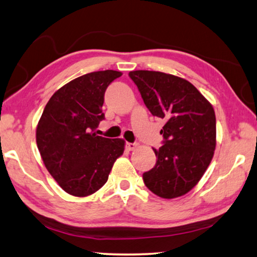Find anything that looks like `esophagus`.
<instances>
[{
	"instance_id": "esophagus-1",
	"label": "esophagus",
	"mask_w": 257,
	"mask_h": 257,
	"mask_svg": "<svg viewBox=\"0 0 257 257\" xmlns=\"http://www.w3.org/2000/svg\"><path fill=\"white\" fill-rule=\"evenodd\" d=\"M137 147L136 143H125V149L128 151H134Z\"/></svg>"
}]
</instances>
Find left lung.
<instances>
[{
    "label": "left lung",
    "instance_id": "8db88e82",
    "mask_svg": "<svg viewBox=\"0 0 257 257\" xmlns=\"http://www.w3.org/2000/svg\"><path fill=\"white\" fill-rule=\"evenodd\" d=\"M146 107L163 119V145L153 151L156 163L143 173L152 193L176 198L201 180L215 150V113L196 87L182 78L160 71H130Z\"/></svg>",
    "mask_w": 257,
    "mask_h": 257
}]
</instances>
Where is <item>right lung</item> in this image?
<instances>
[{"label":"right lung","mask_w":257,"mask_h":257,"mask_svg":"<svg viewBox=\"0 0 257 257\" xmlns=\"http://www.w3.org/2000/svg\"><path fill=\"white\" fill-rule=\"evenodd\" d=\"M122 76L114 70L87 73L68 82L47 102L36 129V142L47 171L68 194L85 197L107 181L124 141L97 136L104 119V94Z\"/></svg>","instance_id":"obj_1"}]
</instances>
